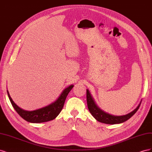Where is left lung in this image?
Listing matches in <instances>:
<instances>
[{"label":"left lung","instance_id":"8db88e82","mask_svg":"<svg viewBox=\"0 0 152 152\" xmlns=\"http://www.w3.org/2000/svg\"><path fill=\"white\" fill-rule=\"evenodd\" d=\"M86 94L87 107H88V109L92 115H93L98 121L107 124H121L127 121L128 119H129L137 111V110L139 109L141 103V102L138 106L136 107V108H135L131 113L125 115L115 116L104 112L98 107L93 97H92V96L88 89H87Z\"/></svg>","mask_w":152,"mask_h":152}]
</instances>
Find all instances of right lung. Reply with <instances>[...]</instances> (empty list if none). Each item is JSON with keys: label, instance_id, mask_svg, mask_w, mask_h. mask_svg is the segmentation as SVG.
Returning a JSON list of instances; mask_svg holds the SVG:
<instances>
[{"label": "right lung", "instance_id": "obj_1", "mask_svg": "<svg viewBox=\"0 0 152 152\" xmlns=\"http://www.w3.org/2000/svg\"><path fill=\"white\" fill-rule=\"evenodd\" d=\"M73 87V85H70L64 89L58 98L53 103L34 111H26L20 108L13 102L8 91L7 92L13 108L24 120L31 123H42L52 121L58 115L63 109L66 96Z\"/></svg>", "mask_w": 152, "mask_h": 152}]
</instances>
